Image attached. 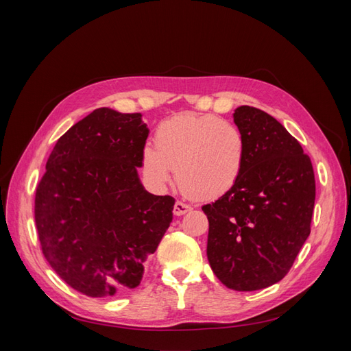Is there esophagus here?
<instances>
[{
    "label": "esophagus",
    "instance_id": "1",
    "mask_svg": "<svg viewBox=\"0 0 351 351\" xmlns=\"http://www.w3.org/2000/svg\"><path fill=\"white\" fill-rule=\"evenodd\" d=\"M189 210H192V206L190 205H187V204H184V202H180V200H177L176 202V205H174V209H173V212H174V215H177V217H180V215H184V214H187Z\"/></svg>",
    "mask_w": 351,
    "mask_h": 351
}]
</instances>
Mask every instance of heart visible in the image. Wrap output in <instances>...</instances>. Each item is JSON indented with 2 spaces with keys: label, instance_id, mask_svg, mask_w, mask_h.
I'll list each match as a JSON object with an SVG mask.
<instances>
[{
  "label": "heart",
  "instance_id": "heart-1",
  "mask_svg": "<svg viewBox=\"0 0 351 351\" xmlns=\"http://www.w3.org/2000/svg\"><path fill=\"white\" fill-rule=\"evenodd\" d=\"M155 145L142 149V171L154 186L171 180L183 192L212 200L236 184L246 159V141L239 127L210 114H178L159 124Z\"/></svg>",
  "mask_w": 351,
  "mask_h": 351
}]
</instances>
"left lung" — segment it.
<instances>
[{"label": "left lung", "mask_w": 351, "mask_h": 351, "mask_svg": "<svg viewBox=\"0 0 351 351\" xmlns=\"http://www.w3.org/2000/svg\"><path fill=\"white\" fill-rule=\"evenodd\" d=\"M232 119L246 159L236 184L202 206L209 221L206 254L226 287L253 291L282 280L309 237L315 174L300 143L272 115L241 105Z\"/></svg>", "instance_id": "1"}]
</instances>
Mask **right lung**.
<instances>
[{"mask_svg":"<svg viewBox=\"0 0 351 351\" xmlns=\"http://www.w3.org/2000/svg\"><path fill=\"white\" fill-rule=\"evenodd\" d=\"M147 136L141 112L95 110L60 137L38 184L42 253L86 295L136 289L173 221L176 200L147 192L137 173Z\"/></svg>","mask_w":351,"mask_h":351,"instance_id":"1","label":"right lung"}]
</instances>
